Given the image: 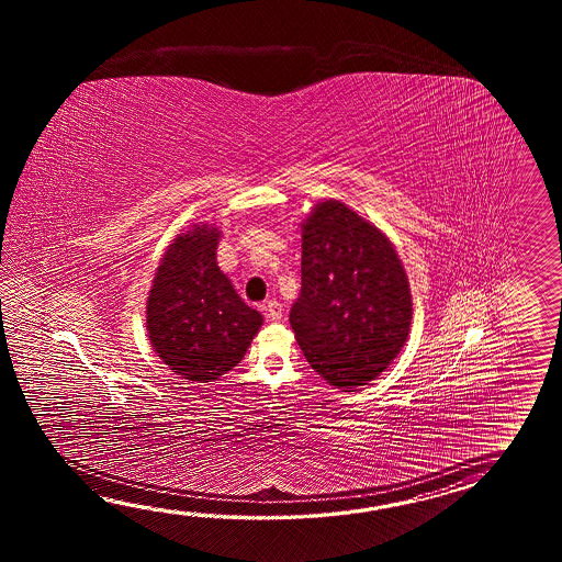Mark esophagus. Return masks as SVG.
Returning a JSON list of instances; mask_svg holds the SVG:
<instances>
[{
  "label": "esophagus",
  "mask_w": 562,
  "mask_h": 562,
  "mask_svg": "<svg viewBox=\"0 0 562 562\" xmlns=\"http://www.w3.org/2000/svg\"><path fill=\"white\" fill-rule=\"evenodd\" d=\"M265 311H267V317H269L271 322H281V317H283V310H281V303H279V301H276V299L267 301Z\"/></svg>",
  "instance_id": "esophagus-1"
}]
</instances>
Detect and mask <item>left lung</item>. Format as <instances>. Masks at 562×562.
<instances>
[{"mask_svg": "<svg viewBox=\"0 0 562 562\" xmlns=\"http://www.w3.org/2000/svg\"><path fill=\"white\" fill-rule=\"evenodd\" d=\"M301 237V293L289 322L311 368L353 392L406 344V271L382 231L339 201L315 204Z\"/></svg>", "mask_w": 562, "mask_h": 562, "instance_id": "left-lung-1", "label": "left lung"}]
</instances>
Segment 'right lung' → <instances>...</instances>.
Returning a JSON list of instances; mask_svg holds the SVG:
<instances>
[{
    "label": "right lung",
    "instance_id": "1",
    "mask_svg": "<svg viewBox=\"0 0 562 562\" xmlns=\"http://www.w3.org/2000/svg\"><path fill=\"white\" fill-rule=\"evenodd\" d=\"M221 231L194 225L168 245L146 303L153 349L191 382L233 370L263 325L216 265Z\"/></svg>",
    "mask_w": 562,
    "mask_h": 562
}]
</instances>
